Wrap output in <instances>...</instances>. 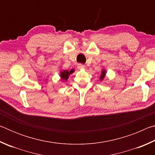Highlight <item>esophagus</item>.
<instances>
[{"label":"esophagus","instance_id":"esophagus-1","mask_svg":"<svg viewBox=\"0 0 155 155\" xmlns=\"http://www.w3.org/2000/svg\"><path fill=\"white\" fill-rule=\"evenodd\" d=\"M78 69H84V68H85V65L80 64L78 65Z\"/></svg>","mask_w":155,"mask_h":155}]
</instances>
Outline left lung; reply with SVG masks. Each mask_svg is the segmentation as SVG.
<instances>
[{
    "instance_id": "8db88e82",
    "label": "left lung",
    "mask_w": 155,
    "mask_h": 155,
    "mask_svg": "<svg viewBox=\"0 0 155 155\" xmlns=\"http://www.w3.org/2000/svg\"><path fill=\"white\" fill-rule=\"evenodd\" d=\"M105 71H104V70H103V71H102V74H101V77H100V78H101V80H103V78H104V75H105Z\"/></svg>"
}]
</instances>
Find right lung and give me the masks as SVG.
<instances>
[{
	"mask_svg": "<svg viewBox=\"0 0 155 155\" xmlns=\"http://www.w3.org/2000/svg\"><path fill=\"white\" fill-rule=\"evenodd\" d=\"M73 72H74V69L70 70V71H68V70H64V71L61 72L60 76H61L62 78V81H67L70 74H71Z\"/></svg>",
	"mask_w": 155,
	"mask_h": 155,
	"instance_id": "add662e5",
	"label": "right lung"
}]
</instances>
